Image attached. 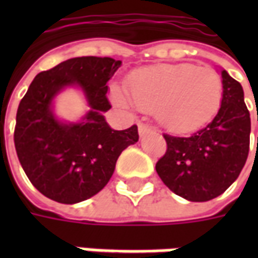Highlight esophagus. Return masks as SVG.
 I'll use <instances>...</instances> for the list:
<instances>
[{"label":"esophagus","mask_w":258,"mask_h":258,"mask_svg":"<svg viewBox=\"0 0 258 258\" xmlns=\"http://www.w3.org/2000/svg\"><path fill=\"white\" fill-rule=\"evenodd\" d=\"M151 125H148V124L145 123H140L138 124V133H140L141 137H144V135H146L149 131H151Z\"/></svg>","instance_id":"1"}]
</instances>
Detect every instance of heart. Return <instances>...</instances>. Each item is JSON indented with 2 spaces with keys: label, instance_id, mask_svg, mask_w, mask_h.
<instances>
[{
  "label": "heart",
  "instance_id": "1",
  "mask_svg": "<svg viewBox=\"0 0 258 258\" xmlns=\"http://www.w3.org/2000/svg\"><path fill=\"white\" fill-rule=\"evenodd\" d=\"M127 95L133 105L156 114L173 133H190L211 121L221 107L224 87L214 69L196 64H156L130 76ZM118 101L121 98L118 96Z\"/></svg>",
  "mask_w": 258,
  "mask_h": 258
}]
</instances>
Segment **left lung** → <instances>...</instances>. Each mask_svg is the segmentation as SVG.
Here are the masks:
<instances>
[{
    "label": "left lung",
    "instance_id": "left-lung-1",
    "mask_svg": "<svg viewBox=\"0 0 258 258\" xmlns=\"http://www.w3.org/2000/svg\"><path fill=\"white\" fill-rule=\"evenodd\" d=\"M221 77L224 96L211 123L190 137L163 134L167 151L156 163L157 174L168 189L190 202L224 194L249 155L250 113L243 88L225 70Z\"/></svg>",
    "mask_w": 258,
    "mask_h": 258
}]
</instances>
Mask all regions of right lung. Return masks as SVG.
Here are the masks:
<instances>
[{"mask_svg": "<svg viewBox=\"0 0 258 258\" xmlns=\"http://www.w3.org/2000/svg\"><path fill=\"white\" fill-rule=\"evenodd\" d=\"M121 60L72 58L36 76L18 107L15 148L27 178L44 196L73 205L105 188L120 153L138 141V127L116 131L102 113L110 109L107 81ZM79 85L91 110L80 123L55 119L52 101L59 90Z\"/></svg>", "mask_w": 258, "mask_h": 258, "instance_id": "obj_1", "label": "right lung"}]
</instances>
